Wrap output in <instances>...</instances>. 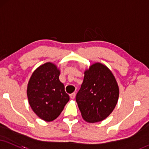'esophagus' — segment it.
<instances>
[{
  "instance_id": "1",
  "label": "esophagus",
  "mask_w": 149,
  "mask_h": 149,
  "mask_svg": "<svg viewBox=\"0 0 149 149\" xmlns=\"http://www.w3.org/2000/svg\"><path fill=\"white\" fill-rule=\"evenodd\" d=\"M75 96H76V93H72V94L70 95V98L72 99V100H74V99L75 98Z\"/></svg>"
}]
</instances>
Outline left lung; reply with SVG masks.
Here are the masks:
<instances>
[{
	"instance_id": "8db88e82",
	"label": "left lung",
	"mask_w": 149,
	"mask_h": 149,
	"mask_svg": "<svg viewBox=\"0 0 149 149\" xmlns=\"http://www.w3.org/2000/svg\"><path fill=\"white\" fill-rule=\"evenodd\" d=\"M119 95V86L111 70L96 62L84 70V77L76 101L86 122H102L111 115Z\"/></svg>"
}]
</instances>
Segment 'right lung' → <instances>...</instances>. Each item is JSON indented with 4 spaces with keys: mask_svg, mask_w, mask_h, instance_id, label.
<instances>
[{
    "mask_svg": "<svg viewBox=\"0 0 149 149\" xmlns=\"http://www.w3.org/2000/svg\"><path fill=\"white\" fill-rule=\"evenodd\" d=\"M59 75V68L47 62L33 72L27 84L29 104L34 113L45 122L57 118L70 100Z\"/></svg>",
    "mask_w": 149,
    "mask_h": 149,
    "instance_id": "add662e5",
    "label": "right lung"
}]
</instances>
